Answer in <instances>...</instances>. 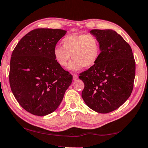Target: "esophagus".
Instances as JSON below:
<instances>
[{
    "mask_svg": "<svg viewBox=\"0 0 148 148\" xmlns=\"http://www.w3.org/2000/svg\"><path fill=\"white\" fill-rule=\"evenodd\" d=\"M78 78V76L77 74H73V79L74 80H76V79H77Z\"/></svg>",
    "mask_w": 148,
    "mask_h": 148,
    "instance_id": "34e87169",
    "label": "esophagus"
}]
</instances>
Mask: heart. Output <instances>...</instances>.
Masks as SVG:
<instances>
[{"instance_id": "obj_1", "label": "heart", "mask_w": 148, "mask_h": 148, "mask_svg": "<svg viewBox=\"0 0 148 148\" xmlns=\"http://www.w3.org/2000/svg\"><path fill=\"white\" fill-rule=\"evenodd\" d=\"M61 43L62 47L57 46L54 49V57L58 64L66 67L72 56V60L68 66L70 71H78L84 66L92 67L101 55L100 41L93 35H69L62 39Z\"/></svg>"}]
</instances>
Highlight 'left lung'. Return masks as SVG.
Returning a JSON list of instances; mask_svg holds the SVG:
<instances>
[{
  "mask_svg": "<svg viewBox=\"0 0 148 148\" xmlns=\"http://www.w3.org/2000/svg\"><path fill=\"white\" fill-rule=\"evenodd\" d=\"M101 43L96 64L79 74L84 83V102L93 111L108 113L121 107L131 95L136 64L132 49L112 29H92Z\"/></svg>",
  "mask_w": 148,
  "mask_h": 148,
  "instance_id": "8db88e82",
  "label": "left lung"
}]
</instances>
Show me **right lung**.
<instances>
[{
  "mask_svg": "<svg viewBox=\"0 0 148 148\" xmlns=\"http://www.w3.org/2000/svg\"><path fill=\"white\" fill-rule=\"evenodd\" d=\"M66 31L41 28L18 42L10 59L9 80L16 100L25 111L45 116L55 111L72 81V76L53 55Z\"/></svg>",
  "mask_w": 148,
  "mask_h": 148,
  "instance_id": "obj_1",
  "label": "right lung"
}]
</instances>
